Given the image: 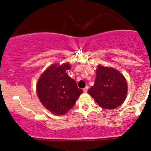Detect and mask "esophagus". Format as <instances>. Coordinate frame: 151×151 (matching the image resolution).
Listing matches in <instances>:
<instances>
[{
  "label": "esophagus",
  "instance_id": "esophagus-1",
  "mask_svg": "<svg viewBox=\"0 0 151 151\" xmlns=\"http://www.w3.org/2000/svg\"><path fill=\"white\" fill-rule=\"evenodd\" d=\"M88 86H86V87H85L84 88H83V91L86 93V92L88 91Z\"/></svg>",
  "mask_w": 151,
  "mask_h": 151
}]
</instances>
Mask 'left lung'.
<instances>
[{"label": "left lung", "mask_w": 151, "mask_h": 151, "mask_svg": "<svg viewBox=\"0 0 151 151\" xmlns=\"http://www.w3.org/2000/svg\"><path fill=\"white\" fill-rule=\"evenodd\" d=\"M128 91V85L124 76L111 67L99 65L95 83L88 93L96 103L105 109H114L122 105Z\"/></svg>", "instance_id": "1"}]
</instances>
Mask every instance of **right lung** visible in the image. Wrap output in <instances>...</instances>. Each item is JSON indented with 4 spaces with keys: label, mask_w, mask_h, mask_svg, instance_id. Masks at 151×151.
Returning <instances> with one entry per match:
<instances>
[{
    "label": "right lung",
    "mask_w": 151,
    "mask_h": 151,
    "mask_svg": "<svg viewBox=\"0 0 151 151\" xmlns=\"http://www.w3.org/2000/svg\"><path fill=\"white\" fill-rule=\"evenodd\" d=\"M71 66L64 63L52 65L43 73L37 83V93L46 109L57 115L65 114L74 105L83 90L68 77Z\"/></svg>",
    "instance_id": "right-lung-1"
}]
</instances>
